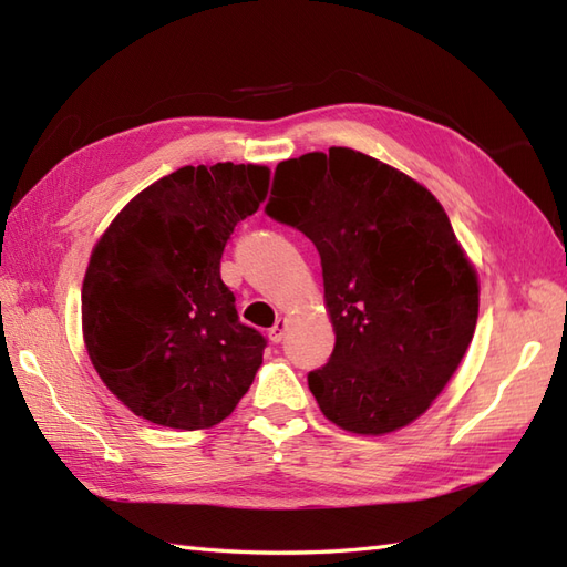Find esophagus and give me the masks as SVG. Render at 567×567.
I'll list each match as a JSON object with an SVG mask.
<instances>
[{"mask_svg":"<svg viewBox=\"0 0 567 567\" xmlns=\"http://www.w3.org/2000/svg\"><path fill=\"white\" fill-rule=\"evenodd\" d=\"M284 334H286V320H284V317H279V320H276V324L269 329V339L274 343H279L284 339Z\"/></svg>","mask_w":567,"mask_h":567,"instance_id":"1","label":"esophagus"}]
</instances>
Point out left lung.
<instances>
[{"label": "left lung", "mask_w": 567, "mask_h": 567, "mask_svg": "<svg viewBox=\"0 0 567 567\" xmlns=\"http://www.w3.org/2000/svg\"><path fill=\"white\" fill-rule=\"evenodd\" d=\"M267 216L320 252L337 343L308 372L324 416L382 435L419 419L472 343L476 271L440 202L361 151L331 146L276 165Z\"/></svg>", "instance_id": "left-lung-1"}]
</instances>
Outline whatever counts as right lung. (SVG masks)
<instances>
[{"instance_id":"right-lung-1","label":"right lung","mask_w":567,"mask_h":567,"mask_svg":"<svg viewBox=\"0 0 567 567\" xmlns=\"http://www.w3.org/2000/svg\"><path fill=\"white\" fill-rule=\"evenodd\" d=\"M267 185L265 165H185L140 192L93 247L81 288L86 351L136 416L197 431L250 390L267 339L240 322L220 257Z\"/></svg>"}]
</instances>
